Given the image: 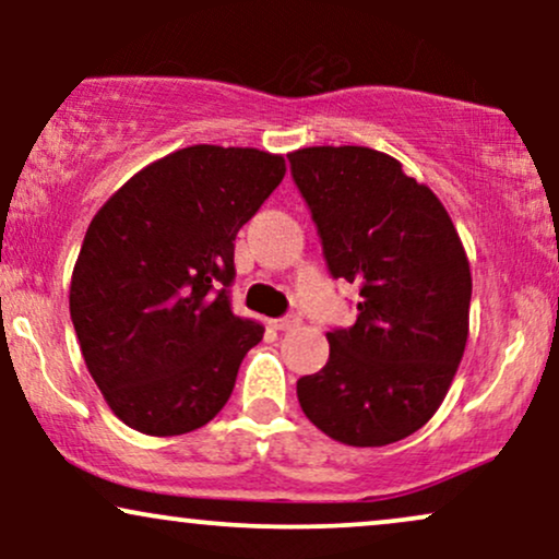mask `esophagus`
Wrapping results in <instances>:
<instances>
[{
	"label": "esophagus",
	"mask_w": 559,
	"mask_h": 559,
	"mask_svg": "<svg viewBox=\"0 0 559 559\" xmlns=\"http://www.w3.org/2000/svg\"><path fill=\"white\" fill-rule=\"evenodd\" d=\"M299 323H301L299 316H286V318L273 320V325H275V329H278V331H292V329H297Z\"/></svg>",
	"instance_id": "1"
}]
</instances>
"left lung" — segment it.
Here are the masks:
<instances>
[{"label": "left lung", "mask_w": 559, "mask_h": 559, "mask_svg": "<svg viewBox=\"0 0 559 559\" xmlns=\"http://www.w3.org/2000/svg\"><path fill=\"white\" fill-rule=\"evenodd\" d=\"M333 278L360 288L329 362L297 381L301 413L349 447L415 433L444 402L471 323V262L439 197L368 146L288 155Z\"/></svg>", "instance_id": "8db88e82"}]
</instances>
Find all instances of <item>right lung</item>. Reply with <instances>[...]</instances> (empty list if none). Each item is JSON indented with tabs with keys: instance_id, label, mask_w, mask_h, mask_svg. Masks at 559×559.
<instances>
[{
	"instance_id": "1",
	"label": "right lung",
	"mask_w": 559,
	"mask_h": 559,
	"mask_svg": "<svg viewBox=\"0 0 559 559\" xmlns=\"http://www.w3.org/2000/svg\"><path fill=\"white\" fill-rule=\"evenodd\" d=\"M286 159L194 144L128 178L88 223L70 318L88 373L128 428L197 431L226 407L265 329L230 312L234 241Z\"/></svg>"
}]
</instances>
